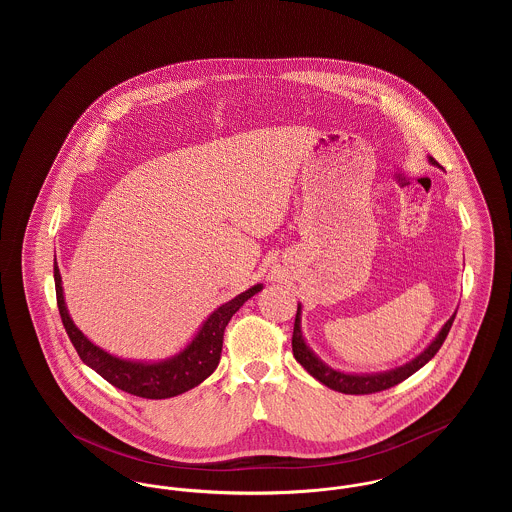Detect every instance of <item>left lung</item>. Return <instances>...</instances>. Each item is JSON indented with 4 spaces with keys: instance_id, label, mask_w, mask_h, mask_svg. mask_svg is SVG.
<instances>
[{
    "instance_id": "8db88e82",
    "label": "left lung",
    "mask_w": 512,
    "mask_h": 512,
    "mask_svg": "<svg viewBox=\"0 0 512 512\" xmlns=\"http://www.w3.org/2000/svg\"><path fill=\"white\" fill-rule=\"evenodd\" d=\"M428 163L438 167L434 157H428ZM301 313H303V305L297 303V315H295V324H293L292 338L295 361L303 366L313 378H317L320 384L328 386L330 390L349 393V395H365V393L388 390V388L401 384L409 376H413L416 370H420L428 361H432V357L438 353L439 347L443 345V341L447 338V334L453 326L455 315H457V311H455L451 318L441 326L436 338L430 341L424 347V351H420L409 363L395 366L391 370H382V372H345V370L324 363L317 353L309 347V343L303 336V330H301Z\"/></svg>"
}]
</instances>
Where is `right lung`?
<instances>
[{
	"label": "right lung",
	"mask_w": 512,
	"mask_h": 512,
	"mask_svg": "<svg viewBox=\"0 0 512 512\" xmlns=\"http://www.w3.org/2000/svg\"><path fill=\"white\" fill-rule=\"evenodd\" d=\"M53 278L59 315L82 363L96 370L101 378H105L115 388L146 399L174 397L192 390L205 378H209L219 366L222 336L230 318L240 311L247 299L263 290V284H255L234 299L222 303L201 322L192 340L171 357L159 361H136L117 357L88 340L69 315L57 261L53 265Z\"/></svg>",
	"instance_id": "1"
}]
</instances>
